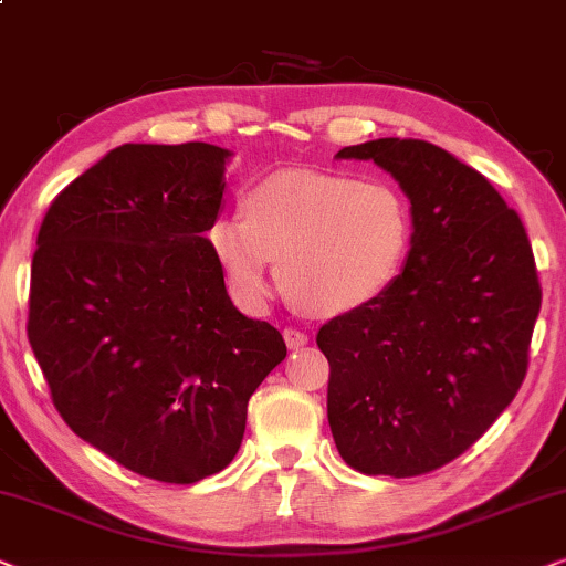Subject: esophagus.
Here are the masks:
<instances>
[{"instance_id": "34e87169", "label": "esophagus", "mask_w": 566, "mask_h": 566, "mask_svg": "<svg viewBox=\"0 0 566 566\" xmlns=\"http://www.w3.org/2000/svg\"><path fill=\"white\" fill-rule=\"evenodd\" d=\"M284 342H287L290 349H300V346L307 344V334L300 328H284Z\"/></svg>"}]
</instances>
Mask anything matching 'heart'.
Here are the masks:
<instances>
[{"label":"heart","mask_w":566,"mask_h":566,"mask_svg":"<svg viewBox=\"0 0 566 566\" xmlns=\"http://www.w3.org/2000/svg\"><path fill=\"white\" fill-rule=\"evenodd\" d=\"M411 230L409 201L386 180L292 170L255 186L243 217H217L209 240L240 297L259 303L269 295L276 259L297 305L334 315L394 284Z\"/></svg>","instance_id":"obj_1"}]
</instances>
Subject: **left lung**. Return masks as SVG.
I'll use <instances>...</instances> for the list:
<instances>
[{
    "instance_id": "1",
    "label": "left lung",
    "mask_w": 566,
    "mask_h": 566,
    "mask_svg": "<svg viewBox=\"0 0 566 566\" xmlns=\"http://www.w3.org/2000/svg\"><path fill=\"white\" fill-rule=\"evenodd\" d=\"M411 201V251L394 284L323 323L328 424L344 463L409 479L463 455L528 373L541 282L528 232L500 191L424 139L344 147Z\"/></svg>"
}]
</instances>
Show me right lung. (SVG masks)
Returning <instances> with one entry per match:
<instances>
[{
  "instance_id": "1",
  "label": "right lung",
  "mask_w": 566,
  "mask_h": 566,
  "mask_svg": "<svg viewBox=\"0 0 566 566\" xmlns=\"http://www.w3.org/2000/svg\"><path fill=\"white\" fill-rule=\"evenodd\" d=\"M228 149L124 145L51 201L28 338L74 434L145 479L193 484L235 458L253 390L287 357L224 290L205 238Z\"/></svg>"
}]
</instances>
